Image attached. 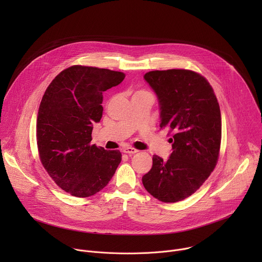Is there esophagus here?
I'll use <instances>...</instances> for the list:
<instances>
[{"label": "esophagus", "instance_id": "esophagus-1", "mask_svg": "<svg viewBox=\"0 0 262 262\" xmlns=\"http://www.w3.org/2000/svg\"><path fill=\"white\" fill-rule=\"evenodd\" d=\"M122 151H123L124 154H127V155H135V154L138 152L137 149H135V148H133V147H125V148H123Z\"/></svg>", "mask_w": 262, "mask_h": 262}]
</instances>
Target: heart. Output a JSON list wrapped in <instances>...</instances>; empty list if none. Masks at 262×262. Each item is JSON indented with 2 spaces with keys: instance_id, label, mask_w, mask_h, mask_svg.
Here are the masks:
<instances>
[{
  "instance_id": "obj_1",
  "label": "heart",
  "mask_w": 262,
  "mask_h": 262,
  "mask_svg": "<svg viewBox=\"0 0 262 262\" xmlns=\"http://www.w3.org/2000/svg\"><path fill=\"white\" fill-rule=\"evenodd\" d=\"M136 95H149V96H151L150 93H148L146 91H139V92L136 93Z\"/></svg>"
}]
</instances>
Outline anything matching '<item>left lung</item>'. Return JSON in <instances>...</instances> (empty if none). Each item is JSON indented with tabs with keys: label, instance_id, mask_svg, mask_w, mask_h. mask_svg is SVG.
Returning <instances> with one entry per match:
<instances>
[{
	"label": "left lung",
	"instance_id": "left-lung-1",
	"mask_svg": "<svg viewBox=\"0 0 262 262\" xmlns=\"http://www.w3.org/2000/svg\"><path fill=\"white\" fill-rule=\"evenodd\" d=\"M144 80L157 94L161 128L173 133L167 160L152 158L142 177L146 191L162 202L194 194L213 171L220 152L222 120L214 92L205 78L185 69L149 71Z\"/></svg>",
	"mask_w": 262,
	"mask_h": 262
}]
</instances>
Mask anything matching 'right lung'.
I'll list each match as a JSON object with an SVG mask.
<instances>
[{"mask_svg": "<svg viewBox=\"0 0 262 262\" xmlns=\"http://www.w3.org/2000/svg\"><path fill=\"white\" fill-rule=\"evenodd\" d=\"M125 74L76 65L50 84L39 105L36 138L40 161L62 190L85 198L101 191L121 162L119 150L91 145L93 124L102 116V93Z\"/></svg>", "mask_w": 262, "mask_h": 262, "instance_id": "right-lung-1", "label": "right lung"}]
</instances>
